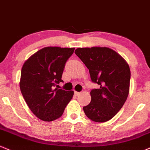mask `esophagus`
<instances>
[{"label": "esophagus", "instance_id": "1", "mask_svg": "<svg viewBox=\"0 0 150 150\" xmlns=\"http://www.w3.org/2000/svg\"><path fill=\"white\" fill-rule=\"evenodd\" d=\"M80 94V92H78V91H75V96H79Z\"/></svg>", "mask_w": 150, "mask_h": 150}]
</instances>
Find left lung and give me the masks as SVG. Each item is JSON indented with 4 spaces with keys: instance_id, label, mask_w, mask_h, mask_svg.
<instances>
[{
    "instance_id": "left-lung-1",
    "label": "left lung",
    "mask_w": 150,
    "mask_h": 150,
    "mask_svg": "<svg viewBox=\"0 0 150 150\" xmlns=\"http://www.w3.org/2000/svg\"><path fill=\"white\" fill-rule=\"evenodd\" d=\"M75 53L89 69L92 82L100 86L90 92L91 100L83 107L84 113L93 122H108L127 99L131 78L129 64L117 52L106 47H79Z\"/></svg>"
}]
</instances>
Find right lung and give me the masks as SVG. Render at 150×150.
I'll list each match as a JSON object with an SVG mask.
<instances>
[{
    "label": "right lung",
    "mask_w": 150,
    "mask_h": 150,
    "mask_svg": "<svg viewBox=\"0 0 150 150\" xmlns=\"http://www.w3.org/2000/svg\"><path fill=\"white\" fill-rule=\"evenodd\" d=\"M75 48L46 47L30 56L21 68L19 86L32 112L40 120L51 122L61 117L73 91L54 86L61 80L66 61Z\"/></svg>",
    "instance_id": "right-lung-1"
}]
</instances>
